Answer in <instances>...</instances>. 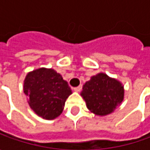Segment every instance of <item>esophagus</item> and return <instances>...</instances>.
I'll use <instances>...</instances> for the list:
<instances>
[{
    "instance_id": "34e87169",
    "label": "esophagus",
    "mask_w": 150,
    "mask_h": 150,
    "mask_svg": "<svg viewBox=\"0 0 150 150\" xmlns=\"http://www.w3.org/2000/svg\"><path fill=\"white\" fill-rule=\"evenodd\" d=\"M73 90L75 91V92H80L81 90H82V85H79L78 87H76V88H74Z\"/></svg>"
}]
</instances>
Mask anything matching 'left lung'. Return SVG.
Returning <instances> with one entry per match:
<instances>
[{
  "label": "left lung",
  "mask_w": 150,
  "mask_h": 150,
  "mask_svg": "<svg viewBox=\"0 0 150 150\" xmlns=\"http://www.w3.org/2000/svg\"><path fill=\"white\" fill-rule=\"evenodd\" d=\"M81 96L90 112L98 116H106L124 101V88L118 79L99 72L83 84Z\"/></svg>",
  "instance_id": "1"
}]
</instances>
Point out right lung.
Masks as SVG:
<instances>
[{"label":"right lung","mask_w":150,"mask_h":150,"mask_svg":"<svg viewBox=\"0 0 150 150\" xmlns=\"http://www.w3.org/2000/svg\"><path fill=\"white\" fill-rule=\"evenodd\" d=\"M28 104L39 117L52 120L60 116L71 88L52 68L40 67L26 74L23 83Z\"/></svg>","instance_id":"right-lung-1"}]
</instances>
